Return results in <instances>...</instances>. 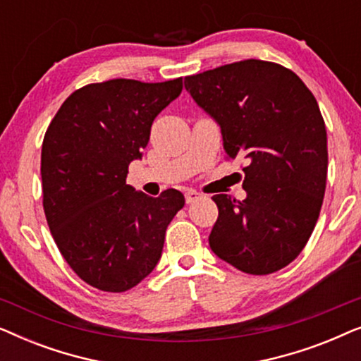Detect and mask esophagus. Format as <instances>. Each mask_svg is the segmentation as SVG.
Segmentation results:
<instances>
[{
	"label": "esophagus",
	"mask_w": 361,
	"mask_h": 361,
	"mask_svg": "<svg viewBox=\"0 0 361 361\" xmlns=\"http://www.w3.org/2000/svg\"><path fill=\"white\" fill-rule=\"evenodd\" d=\"M199 199H202V194H199L197 190H187L185 192V202L187 204H194Z\"/></svg>",
	"instance_id": "1"
}]
</instances>
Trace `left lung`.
Here are the masks:
<instances>
[{
    "mask_svg": "<svg viewBox=\"0 0 361 361\" xmlns=\"http://www.w3.org/2000/svg\"><path fill=\"white\" fill-rule=\"evenodd\" d=\"M185 90L220 126L230 159H246V199L219 207L210 248L248 274H271L304 250L327 180V131L317 100L279 63L248 59L185 77Z\"/></svg>",
    "mask_w": 361,
    "mask_h": 361,
    "instance_id": "obj_1",
    "label": "left lung"
}]
</instances>
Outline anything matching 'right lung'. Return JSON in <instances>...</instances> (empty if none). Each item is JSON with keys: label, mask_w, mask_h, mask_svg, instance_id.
Instances as JSON below:
<instances>
[{"label": "right lung", "mask_w": 361, "mask_h": 361, "mask_svg": "<svg viewBox=\"0 0 361 361\" xmlns=\"http://www.w3.org/2000/svg\"><path fill=\"white\" fill-rule=\"evenodd\" d=\"M182 92V78L142 83L115 78L73 92L42 142L44 212L59 251L78 278L125 293L159 263L182 192L149 197L126 184L152 121Z\"/></svg>", "instance_id": "add662e5"}]
</instances>
